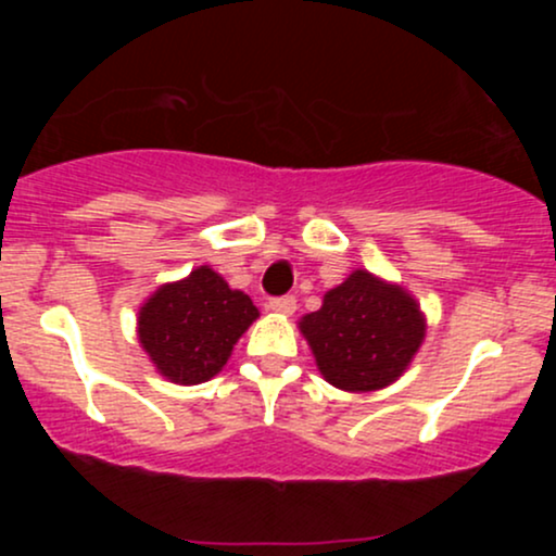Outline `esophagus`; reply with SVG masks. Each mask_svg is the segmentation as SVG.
Masks as SVG:
<instances>
[{
	"instance_id": "34e87169",
	"label": "esophagus",
	"mask_w": 556,
	"mask_h": 556,
	"mask_svg": "<svg viewBox=\"0 0 556 556\" xmlns=\"http://www.w3.org/2000/svg\"><path fill=\"white\" fill-rule=\"evenodd\" d=\"M295 308H298V300L292 295H282V298H271L269 300V311H274V314L290 316V314H295Z\"/></svg>"
}]
</instances>
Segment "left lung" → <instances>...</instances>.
<instances>
[{
	"instance_id": "1",
	"label": "left lung",
	"mask_w": 556,
	"mask_h": 556,
	"mask_svg": "<svg viewBox=\"0 0 556 556\" xmlns=\"http://www.w3.org/2000/svg\"><path fill=\"white\" fill-rule=\"evenodd\" d=\"M318 371L344 392H376L397 381L426 337L416 298L371 271H353L300 318Z\"/></svg>"
}]
</instances>
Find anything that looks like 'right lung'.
Wrapping results in <instances>:
<instances>
[{
  "label": "right lung",
  "mask_w": 556,
  "mask_h": 556,
  "mask_svg": "<svg viewBox=\"0 0 556 556\" xmlns=\"http://www.w3.org/2000/svg\"><path fill=\"white\" fill-rule=\"evenodd\" d=\"M256 318L258 308L245 292L198 266L140 305L138 340L159 374L175 384H201L225 368L235 342Z\"/></svg>",
  "instance_id": "right-lung-1"
}]
</instances>
